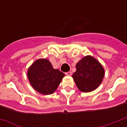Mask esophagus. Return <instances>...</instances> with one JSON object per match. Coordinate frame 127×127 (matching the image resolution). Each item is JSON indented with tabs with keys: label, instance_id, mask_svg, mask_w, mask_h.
Instances as JSON below:
<instances>
[{
	"label": "esophagus",
	"instance_id": "1",
	"mask_svg": "<svg viewBox=\"0 0 127 127\" xmlns=\"http://www.w3.org/2000/svg\"><path fill=\"white\" fill-rule=\"evenodd\" d=\"M66 75H67V76H71L72 75V72L70 71L69 72H66Z\"/></svg>",
	"mask_w": 127,
	"mask_h": 127
}]
</instances>
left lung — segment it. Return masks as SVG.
<instances>
[{
  "label": "left lung",
  "mask_w": 127,
  "mask_h": 127,
  "mask_svg": "<svg viewBox=\"0 0 127 127\" xmlns=\"http://www.w3.org/2000/svg\"><path fill=\"white\" fill-rule=\"evenodd\" d=\"M76 71L73 74L74 82L80 91L90 92L102 82L105 70L101 64L91 55H87L78 62Z\"/></svg>",
  "instance_id": "1"
}]
</instances>
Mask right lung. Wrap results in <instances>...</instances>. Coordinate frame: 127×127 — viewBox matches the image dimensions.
I'll return each mask as SVG.
<instances>
[{"label": "right lung", "instance_id": "right-lung-1", "mask_svg": "<svg viewBox=\"0 0 127 127\" xmlns=\"http://www.w3.org/2000/svg\"><path fill=\"white\" fill-rule=\"evenodd\" d=\"M27 74L33 88L43 95L53 94L65 76L59 70L53 68L46 59H39L33 63Z\"/></svg>", "mask_w": 127, "mask_h": 127}]
</instances>
